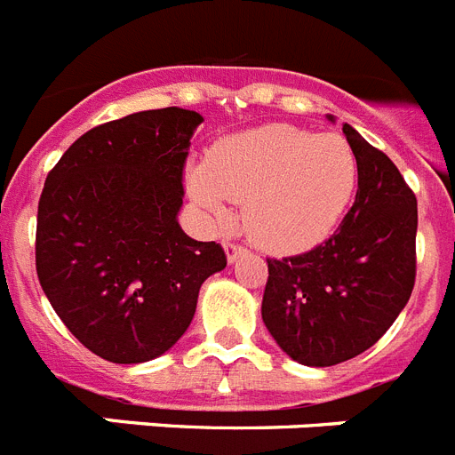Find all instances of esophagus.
I'll return each instance as SVG.
<instances>
[{
  "instance_id": "obj_1",
  "label": "esophagus",
  "mask_w": 455,
  "mask_h": 455,
  "mask_svg": "<svg viewBox=\"0 0 455 455\" xmlns=\"http://www.w3.org/2000/svg\"><path fill=\"white\" fill-rule=\"evenodd\" d=\"M224 251H227V261L228 263H234V261H238V257H243V254H245V247H240V245H235V243H224Z\"/></svg>"
}]
</instances>
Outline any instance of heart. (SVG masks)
Segmentation results:
<instances>
[{
	"label": "heart",
	"instance_id": "1",
	"mask_svg": "<svg viewBox=\"0 0 455 455\" xmlns=\"http://www.w3.org/2000/svg\"><path fill=\"white\" fill-rule=\"evenodd\" d=\"M185 182L210 220L245 201L251 238L273 254H299L338 228L356 194L358 159L338 133L266 124L221 139Z\"/></svg>",
	"mask_w": 455,
	"mask_h": 455
}]
</instances>
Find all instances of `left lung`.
<instances>
[{
  "instance_id": "left-lung-1",
  "label": "left lung",
  "mask_w": 455,
  "mask_h": 455,
  "mask_svg": "<svg viewBox=\"0 0 455 455\" xmlns=\"http://www.w3.org/2000/svg\"><path fill=\"white\" fill-rule=\"evenodd\" d=\"M342 132L358 159L356 201L326 243L268 259L261 303L280 349L310 368L338 365L375 345L407 305L416 277L414 192L384 152L351 124Z\"/></svg>"
}]
</instances>
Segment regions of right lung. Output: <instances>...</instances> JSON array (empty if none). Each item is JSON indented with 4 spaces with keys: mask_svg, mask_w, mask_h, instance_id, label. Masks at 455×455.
I'll list each match as a JSON object with an SVG mask.
<instances>
[{
    "mask_svg": "<svg viewBox=\"0 0 455 455\" xmlns=\"http://www.w3.org/2000/svg\"><path fill=\"white\" fill-rule=\"evenodd\" d=\"M196 110H140L83 133L45 178L36 273L64 326L110 363H145L185 335L198 289L227 268L182 231Z\"/></svg>",
    "mask_w": 455,
    "mask_h": 455,
    "instance_id": "obj_1",
    "label": "right lung"
}]
</instances>
